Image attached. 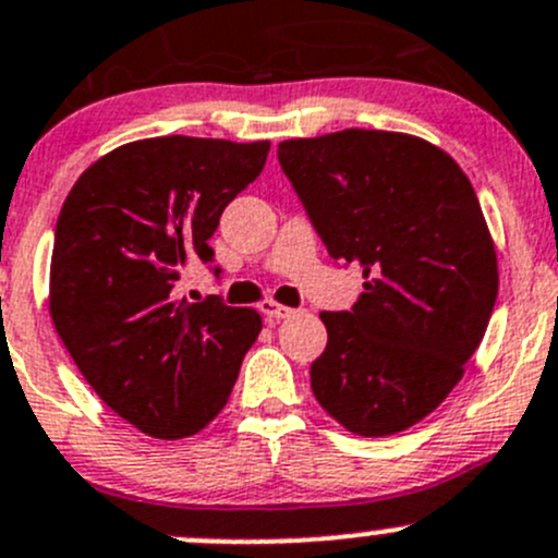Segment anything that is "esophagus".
<instances>
[{"mask_svg":"<svg viewBox=\"0 0 558 558\" xmlns=\"http://www.w3.org/2000/svg\"><path fill=\"white\" fill-rule=\"evenodd\" d=\"M258 311L264 313V318L269 320V324H275V320H283V318H289L291 313V307H286V305H280V302H275V300H264L262 305H258Z\"/></svg>","mask_w":558,"mask_h":558,"instance_id":"1","label":"esophagus"}]
</instances>
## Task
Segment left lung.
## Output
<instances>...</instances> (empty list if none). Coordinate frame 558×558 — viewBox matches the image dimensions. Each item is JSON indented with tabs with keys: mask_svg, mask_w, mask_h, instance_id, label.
<instances>
[{
	"mask_svg": "<svg viewBox=\"0 0 558 558\" xmlns=\"http://www.w3.org/2000/svg\"><path fill=\"white\" fill-rule=\"evenodd\" d=\"M278 159L329 256L367 278L351 311L320 313L315 399L353 435L410 429L459 384L497 302L475 189L446 150L402 132L283 140Z\"/></svg>",
	"mask_w": 558,
	"mask_h": 558,
	"instance_id": "1",
	"label": "left lung"
}]
</instances>
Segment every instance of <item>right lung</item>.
<instances>
[{
    "label": "right lung",
    "mask_w": 558,
    "mask_h": 558,
    "mask_svg": "<svg viewBox=\"0 0 558 558\" xmlns=\"http://www.w3.org/2000/svg\"><path fill=\"white\" fill-rule=\"evenodd\" d=\"M269 143L150 137L94 161L66 194L50 258V318L99 399L159 440L223 410L253 307L174 300L189 264H210L223 207L258 178ZM218 272V269H216Z\"/></svg>",
    "instance_id": "right-lung-1"
}]
</instances>
